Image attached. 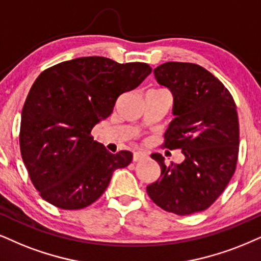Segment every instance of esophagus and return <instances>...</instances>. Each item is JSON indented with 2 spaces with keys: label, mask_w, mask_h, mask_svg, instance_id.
<instances>
[{
  "label": "esophagus",
  "mask_w": 261,
  "mask_h": 261,
  "mask_svg": "<svg viewBox=\"0 0 261 261\" xmlns=\"http://www.w3.org/2000/svg\"><path fill=\"white\" fill-rule=\"evenodd\" d=\"M145 156H146L145 153H143V152H140V151H138V152H134L133 153V161H134V162H137V161L143 160Z\"/></svg>",
  "instance_id": "obj_1"
}]
</instances>
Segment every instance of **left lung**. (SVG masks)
Segmentation results:
<instances>
[{"mask_svg": "<svg viewBox=\"0 0 261 261\" xmlns=\"http://www.w3.org/2000/svg\"><path fill=\"white\" fill-rule=\"evenodd\" d=\"M155 77L174 98L173 115L163 147L181 150L180 165H165V157H151L161 175L146 191L169 213L189 215L205 211L223 194L236 170L240 124L229 89L204 67L168 62L157 66Z\"/></svg>", "mask_w": 261, "mask_h": 261, "instance_id": "1", "label": "left lung"}]
</instances>
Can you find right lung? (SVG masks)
Here are the masks:
<instances>
[{
    "mask_svg": "<svg viewBox=\"0 0 261 261\" xmlns=\"http://www.w3.org/2000/svg\"><path fill=\"white\" fill-rule=\"evenodd\" d=\"M151 70L145 63L83 57L41 72L22 108L19 144L42 198L62 209L86 208L104 194L115 169L129 165L130 151L109 152L91 132Z\"/></svg>",
    "mask_w": 261,
    "mask_h": 261,
    "instance_id": "right-lung-1",
    "label": "right lung"
}]
</instances>
